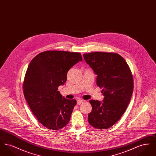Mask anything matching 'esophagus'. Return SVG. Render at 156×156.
Returning a JSON list of instances; mask_svg holds the SVG:
<instances>
[{
  "mask_svg": "<svg viewBox=\"0 0 156 156\" xmlns=\"http://www.w3.org/2000/svg\"><path fill=\"white\" fill-rule=\"evenodd\" d=\"M83 102V100L81 99H79L77 100V104L78 105H81Z\"/></svg>",
  "mask_w": 156,
  "mask_h": 156,
  "instance_id": "1",
  "label": "esophagus"
}]
</instances>
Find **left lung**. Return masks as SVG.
<instances>
[{
    "instance_id": "obj_1",
    "label": "left lung",
    "mask_w": 156,
    "mask_h": 156,
    "mask_svg": "<svg viewBox=\"0 0 156 156\" xmlns=\"http://www.w3.org/2000/svg\"><path fill=\"white\" fill-rule=\"evenodd\" d=\"M97 75V84L102 89L103 102L90 100L92 109L88 122L99 129L115 125L126 111L133 91V79L126 61L118 54L94 52L83 54Z\"/></svg>"
}]
</instances>
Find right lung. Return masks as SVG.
Instances as JSON below:
<instances>
[{
  "label": "right lung",
  "mask_w": 156,
  "mask_h": 156,
  "mask_svg": "<svg viewBox=\"0 0 156 156\" xmlns=\"http://www.w3.org/2000/svg\"><path fill=\"white\" fill-rule=\"evenodd\" d=\"M82 61L79 52L47 51L37 55L27 68L23 93L38 122L49 129L66 126L76 101L62 97L58 87L67 81L69 69Z\"/></svg>",
  "instance_id": "add662e5"
}]
</instances>
